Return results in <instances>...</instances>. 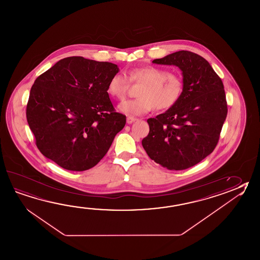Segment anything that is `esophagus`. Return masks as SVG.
Here are the masks:
<instances>
[{
	"mask_svg": "<svg viewBox=\"0 0 260 260\" xmlns=\"http://www.w3.org/2000/svg\"><path fill=\"white\" fill-rule=\"evenodd\" d=\"M137 120V118H135V117H127V124H132L134 121H136Z\"/></svg>",
	"mask_w": 260,
	"mask_h": 260,
	"instance_id": "34e87169",
	"label": "esophagus"
}]
</instances>
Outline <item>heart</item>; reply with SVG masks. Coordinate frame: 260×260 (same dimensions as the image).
<instances>
[{"label": "heart", "instance_id": "1", "mask_svg": "<svg viewBox=\"0 0 260 260\" xmlns=\"http://www.w3.org/2000/svg\"><path fill=\"white\" fill-rule=\"evenodd\" d=\"M128 78L133 83L142 85L138 90L140 97L123 102L118 107L127 115H143L153 107L155 110L169 109L180 100L183 91V82L180 77L158 67L132 69ZM129 80L124 73L113 75L108 82V93L117 100H124L129 89Z\"/></svg>", "mask_w": 260, "mask_h": 260}]
</instances>
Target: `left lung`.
I'll list each match as a JSON object with an SVG mask.
<instances>
[{
  "label": "left lung",
  "instance_id": "left-lung-1",
  "mask_svg": "<svg viewBox=\"0 0 260 260\" xmlns=\"http://www.w3.org/2000/svg\"><path fill=\"white\" fill-rule=\"evenodd\" d=\"M154 64H174L182 71L183 91L168 111L149 118L143 139L149 157L170 170L198 164L217 146L228 107L222 80L206 59L179 51Z\"/></svg>",
  "mask_w": 260,
  "mask_h": 260
}]
</instances>
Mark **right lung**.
<instances>
[{
  "instance_id": "add662e5",
  "label": "right lung",
  "mask_w": 260,
  "mask_h": 260,
  "mask_svg": "<svg viewBox=\"0 0 260 260\" xmlns=\"http://www.w3.org/2000/svg\"><path fill=\"white\" fill-rule=\"evenodd\" d=\"M118 71L113 63L71 56L38 77L26 114L45 157L64 170L83 171L106 155L126 124L107 92Z\"/></svg>"
}]
</instances>
